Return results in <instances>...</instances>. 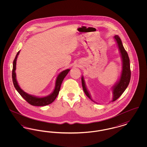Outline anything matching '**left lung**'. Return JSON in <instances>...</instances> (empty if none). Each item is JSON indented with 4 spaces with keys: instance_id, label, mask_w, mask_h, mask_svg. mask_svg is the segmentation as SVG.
<instances>
[{
    "instance_id": "1",
    "label": "left lung",
    "mask_w": 147,
    "mask_h": 147,
    "mask_svg": "<svg viewBox=\"0 0 147 147\" xmlns=\"http://www.w3.org/2000/svg\"><path fill=\"white\" fill-rule=\"evenodd\" d=\"M114 38L116 40V42L117 43V45L119 46V49L122 57L123 66H122V71L120 79L118 82V83L113 88V100L112 101H114L116 100L117 98H119V96L126 90V88H127L128 84L129 83L130 79H131V71L130 69L129 58L128 55V53L126 52L125 48L123 47L122 41L119 36L116 35L115 36ZM82 86H83V89L85 94L88 98L91 99V100H92L91 99V96L89 92L86 88L84 79L83 77H82Z\"/></svg>"
}]
</instances>
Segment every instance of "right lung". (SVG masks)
Here are the masks:
<instances>
[{
  "label": "right lung",
  "instance_id": "add662e5",
  "mask_svg": "<svg viewBox=\"0 0 147 147\" xmlns=\"http://www.w3.org/2000/svg\"><path fill=\"white\" fill-rule=\"evenodd\" d=\"M20 51H19L16 55L15 57L14 61H13V71H12V78H13V82L14 84V87L16 90L20 94L21 96L24 98L28 104L33 106H43L46 105H49L53 102L54 100L56 99L58 94H59V91L60 90L61 86L62 83L63 82L64 78L67 76L68 73L70 69H66L62 71L57 77L56 79V86L53 92L47 96L43 97V98H37L34 96L30 95L26 93L25 91H23L19 85L16 79V74H15V69H16V59L18 56L19 54Z\"/></svg>",
  "mask_w": 147,
  "mask_h": 147
}]
</instances>
